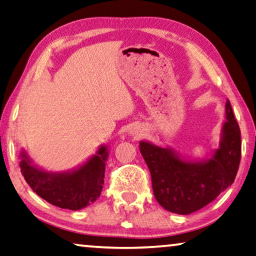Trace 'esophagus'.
Here are the masks:
<instances>
[{
  "mask_svg": "<svg viewBox=\"0 0 256 256\" xmlns=\"http://www.w3.org/2000/svg\"><path fill=\"white\" fill-rule=\"evenodd\" d=\"M131 134H132L133 136H142V130L139 128H136L133 130V131H131Z\"/></svg>",
  "mask_w": 256,
  "mask_h": 256,
  "instance_id": "1",
  "label": "esophagus"
}]
</instances>
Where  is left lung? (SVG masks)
Here are the masks:
<instances>
[{"mask_svg": "<svg viewBox=\"0 0 256 256\" xmlns=\"http://www.w3.org/2000/svg\"><path fill=\"white\" fill-rule=\"evenodd\" d=\"M226 118L220 147L201 160L186 158L171 147L140 141V152L150 171L154 196L166 210L180 215L199 210L234 182L242 156V138L228 100Z\"/></svg>", "mask_w": 256, "mask_h": 256, "instance_id": "obj_1", "label": "left lung"}]
</instances>
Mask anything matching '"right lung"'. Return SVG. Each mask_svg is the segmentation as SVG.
I'll use <instances>...</instances> for the list:
<instances>
[{
	"label": "right lung",
	"instance_id": "add662e5",
	"mask_svg": "<svg viewBox=\"0 0 256 256\" xmlns=\"http://www.w3.org/2000/svg\"><path fill=\"white\" fill-rule=\"evenodd\" d=\"M108 155V147L101 144L82 164L54 172L34 164L28 152L22 150L19 166L26 182L44 200L56 207L79 210L100 198Z\"/></svg>",
	"mask_w": 256,
	"mask_h": 256
}]
</instances>
